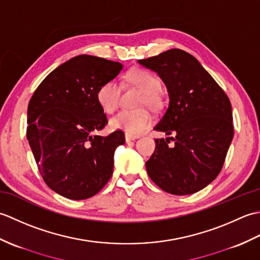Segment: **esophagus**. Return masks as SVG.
<instances>
[{
    "label": "esophagus",
    "mask_w": 260,
    "mask_h": 260,
    "mask_svg": "<svg viewBox=\"0 0 260 260\" xmlns=\"http://www.w3.org/2000/svg\"><path fill=\"white\" fill-rule=\"evenodd\" d=\"M139 139V136H135V135H131V134H126L125 135V140L126 142H131V141H135Z\"/></svg>",
    "instance_id": "esophagus-1"
}]
</instances>
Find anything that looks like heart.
<instances>
[{"label":"heart","instance_id":"b5f03b06","mask_svg":"<svg viewBox=\"0 0 260 260\" xmlns=\"http://www.w3.org/2000/svg\"><path fill=\"white\" fill-rule=\"evenodd\" d=\"M126 78L132 84L139 86L144 91L143 104L153 105L157 103V91L161 81L153 73L145 69H133L127 74ZM121 88L115 79L108 80L99 87L97 102L105 113L113 114L119 106ZM153 117L146 109H124L110 119V127L114 129L126 132V134L137 135L144 132L152 124Z\"/></svg>","mask_w":260,"mask_h":260}]
</instances>
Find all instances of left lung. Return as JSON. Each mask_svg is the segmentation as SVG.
Listing matches in <instances>:
<instances>
[{
	"label": "left lung",
	"mask_w": 260,
	"mask_h": 260,
	"mask_svg": "<svg viewBox=\"0 0 260 260\" xmlns=\"http://www.w3.org/2000/svg\"><path fill=\"white\" fill-rule=\"evenodd\" d=\"M167 86L169 106L154 129L174 135L155 140L145 163L157 186L175 196L192 194L217 178L234 139L229 98L198 60L180 49L139 60Z\"/></svg>",
	"instance_id": "1"
}]
</instances>
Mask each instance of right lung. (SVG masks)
<instances>
[{"mask_svg":"<svg viewBox=\"0 0 260 260\" xmlns=\"http://www.w3.org/2000/svg\"><path fill=\"white\" fill-rule=\"evenodd\" d=\"M121 69L119 62L80 54L51 71L30 99L26 139L39 172L60 196L85 200L113 174L114 153L125 135H96L107 124L97 91Z\"/></svg>","mask_w":260,"mask_h":260,"instance_id":"1","label":"right lung"}]
</instances>
